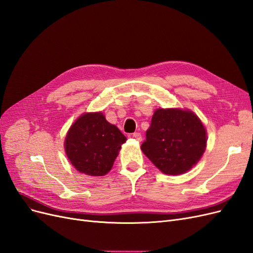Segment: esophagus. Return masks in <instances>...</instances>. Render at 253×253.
<instances>
[{"instance_id": "esophagus-1", "label": "esophagus", "mask_w": 253, "mask_h": 253, "mask_svg": "<svg viewBox=\"0 0 253 253\" xmlns=\"http://www.w3.org/2000/svg\"><path fill=\"white\" fill-rule=\"evenodd\" d=\"M132 137H133V138H135V139L138 140V141H140V140L142 139V136H141V134H140V133H138V132L133 133V134H132Z\"/></svg>"}]
</instances>
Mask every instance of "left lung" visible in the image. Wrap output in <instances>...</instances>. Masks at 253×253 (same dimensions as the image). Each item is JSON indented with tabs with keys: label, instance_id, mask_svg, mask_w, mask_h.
Returning a JSON list of instances; mask_svg holds the SVG:
<instances>
[{
	"label": "left lung",
	"instance_id": "8db88e82",
	"mask_svg": "<svg viewBox=\"0 0 253 253\" xmlns=\"http://www.w3.org/2000/svg\"><path fill=\"white\" fill-rule=\"evenodd\" d=\"M206 129L190 111L159 109L152 117L141 150L165 174L190 170L206 149Z\"/></svg>",
	"mask_w": 253,
	"mask_h": 253
}]
</instances>
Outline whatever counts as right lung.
Masks as SVG:
<instances>
[{
  "mask_svg": "<svg viewBox=\"0 0 253 253\" xmlns=\"http://www.w3.org/2000/svg\"><path fill=\"white\" fill-rule=\"evenodd\" d=\"M126 140V136L106 121L102 113H90L76 120L64 145L68 159L79 172L102 176L112 169Z\"/></svg>",
  "mask_w": 253,
  "mask_h": 253,
  "instance_id": "right-lung-1",
  "label": "right lung"
}]
</instances>
